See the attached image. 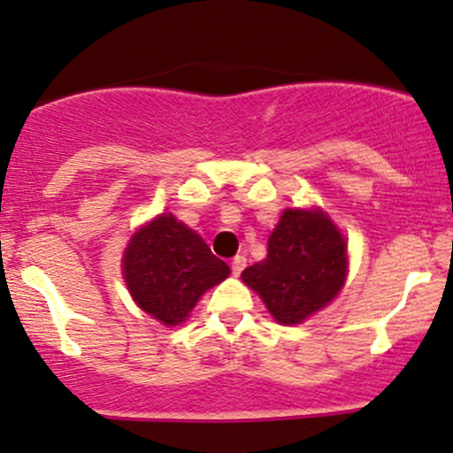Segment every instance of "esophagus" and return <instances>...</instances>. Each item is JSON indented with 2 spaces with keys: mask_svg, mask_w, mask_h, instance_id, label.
Segmentation results:
<instances>
[{
  "mask_svg": "<svg viewBox=\"0 0 453 453\" xmlns=\"http://www.w3.org/2000/svg\"><path fill=\"white\" fill-rule=\"evenodd\" d=\"M245 265H248V258H245V256H234V258H232V273L239 276L245 269Z\"/></svg>",
  "mask_w": 453,
  "mask_h": 453,
  "instance_id": "34e87169",
  "label": "esophagus"
}]
</instances>
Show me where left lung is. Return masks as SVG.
<instances>
[{
	"instance_id": "1",
	"label": "left lung",
	"mask_w": 453,
	"mask_h": 453,
	"mask_svg": "<svg viewBox=\"0 0 453 453\" xmlns=\"http://www.w3.org/2000/svg\"><path fill=\"white\" fill-rule=\"evenodd\" d=\"M346 241L322 212L285 210L267 258L241 273L280 324H298L326 307L346 278Z\"/></svg>"
}]
</instances>
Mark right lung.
Instances as JSON below:
<instances>
[{"label":"right lung","mask_w":453,"mask_h":453,"mask_svg":"<svg viewBox=\"0 0 453 453\" xmlns=\"http://www.w3.org/2000/svg\"><path fill=\"white\" fill-rule=\"evenodd\" d=\"M122 269L135 303L168 326L184 322L201 294L230 273L203 239L173 214L135 232Z\"/></svg>","instance_id":"add662e5"}]
</instances>
